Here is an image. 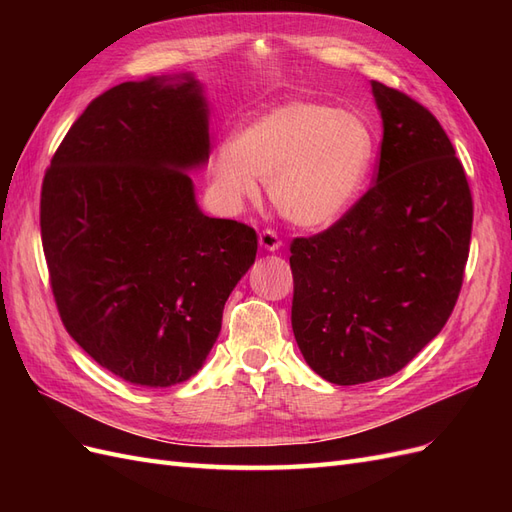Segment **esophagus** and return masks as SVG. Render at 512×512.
<instances>
[{"instance_id": "1", "label": "esophagus", "mask_w": 512, "mask_h": 512, "mask_svg": "<svg viewBox=\"0 0 512 512\" xmlns=\"http://www.w3.org/2000/svg\"><path fill=\"white\" fill-rule=\"evenodd\" d=\"M258 243H260L262 250H267V252H277L282 247V239L277 237L275 230H269V228L260 232Z\"/></svg>"}]
</instances>
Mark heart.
I'll return each instance as SVG.
<instances>
[{"label": "heart", "mask_w": 512, "mask_h": 512, "mask_svg": "<svg viewBox=\"0 0 512 512\" xmlns=\"http://www.w3.org/2000/svg\"><path fill=\"white\" fill-rule=\"evenodd\" d=\"M376 141L352 111L316 100H288L260 113L213 156V177L232 205L269 198L301 228L342 220L367 181Z\"/></svg>", "instance_id": "obj_1"}]
</instances>
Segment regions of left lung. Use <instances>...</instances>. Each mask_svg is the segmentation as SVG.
I'll list each match as a JSON object with an SVG mask.
<instances>
[{
  "mask_svg": "<svg viewBox=\"0 0 512 512\" xmlns=\"http://www.w3.org/2000/svg\"><path fill=\"white\" fill-rule=\"evenodd\" d=\"M382 117L376 183L342 220L290 245L292 331L333 384L406 367L451 316L472 235V194L425 106L371 81Z\"/></svg>",
  "mask_w": 512,
  "mask_h": 512,
  "instance_id": "left-lung-1",
  "label": "left lung"
}]
</instances>
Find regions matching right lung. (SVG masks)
<instances>
[{
  "instance_id": "add662e5",
  "label": "right lung",
  "mask_w": 512,
  "mask_h": 512,
  "mask_svg": "<svg viewBox=\"0 0 512 512\" xmlns=\"http://www.w3.org/2000/svg\"><path fill=\"white\" fill-rule=\"evenodd\" d=\"M209 104L192 72L104 91L42 181L40 230L61 322L91 359L164 389L203 367L258 237L200 211Z\"/></svg>"
}]
</instances>
